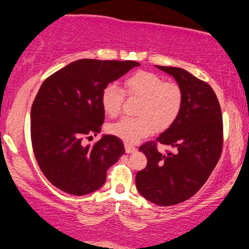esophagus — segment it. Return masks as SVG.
Segmentation results:
<instances>
[{
    "instance_id": "obj_1",
    "label": "esophagus",
    "mask_w": 249,
    "mask_h": 249,
    "mask_svg": "<svg viewBox=\"0 0 249 249\" xmlns=\"http://www.w3.org/2000/svg\"><path fill=\"white\" fill-rule=\"evenodd\" d=\"M124 148L127 153H134V152H136V149H137L135 146H132L130 144H124Z\"/></svg>"
}]
</instances>
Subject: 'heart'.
<instances>
[{"label":"heart","mask_w":249,"mask_h":249,"mask_svg":"<svg viewBox=\"0 0 249 249\" xmlns=\"http://www.w3.org/2000/svg\"><path fill=\"white\" fill-rule=\"evenodd\" d=\"M124 91L139 97L138 118H122L110 124L108 132L125 142L135 144L158 130H165L178 119L183 104V93L177 83L164 81L158 73L137 71L124 80ZM124 93L115 84L102 90L101 102L105 113L115 117L121 112Z\"/></svg>","instance_id":"1"}]
</instances>
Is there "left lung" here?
I'll return each mask as SVG.
<instances>
[{"mask_svg": "<svg viewBox=\"0 0 249 249\" xmlns=\"http://www.w3.org/2000/svg\"><path fill=\"white\" fill-rule=\"evenodd\" d=\"M156 67L177 80L183 104L171 127L139 147L147 165L136 175V187L149 202L170 206L189 199L209 179L222 153L223 122L209 84L180 68ZM158 143L171 145L175 152L162 155Z\"/></svg>", "mask_w": 249, "mask_h": 249, "instance_id": "1", "label": "left lung"}]
</instances>
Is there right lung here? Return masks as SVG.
<instances>
[{
	"label": "right lung",
	"instance_id": "1",
	"mask_svg": "<svg viewBox=\"0 0 249 249\" xmlns=\"http://www.w3.org/2000/svg\"><path fill=\"white\" fill-rule=\"evenodd\" d=\"M138 66L81 59L44 80L30 112V137L40 170L56 188L83 196L104 185L107 169L124 154V142L112 135L94 145H85L84 139L101 132L104 87Z\"/></svg>",
	"mask_w": 249,
	"mask_h": 249
}]
</instances>
